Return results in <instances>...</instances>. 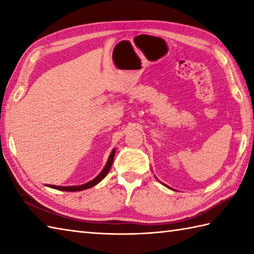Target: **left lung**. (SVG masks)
<instances>
[{"label":"left lung","instance_id":"1","mask_svg":"<svg viewBox=\"0 0 254 254\" xmlns=\"http://www.w3.org/2000/svg\"><path fill=\"white\" fill-rule=\"evenodd\" d=\"M161 183H163V182H161ZM163 185H164V186H165V187H167V188H169V189H171V188H170V187H168V186H167V185H165V183H163Z\"/></svg>","mask_w":254,"mask_h":254}]
</instances>
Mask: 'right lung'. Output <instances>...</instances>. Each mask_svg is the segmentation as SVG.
Here are the masks:
<instances>
[{
  "label": "right lung",
  "instance_id": "1",
  "mask_svg": "<svg viewBox=\"0 0 254 254\" xmlns=\"http://www.w3.org/2000/svg\"><path fill=\"white\" fill-rule=\"evenodd\" d=\"M115 154H116V149L113 148L112 152L109 156V158H108V161L106 166L104 167V169L101 170L100 174L97 176L96 178H94L93 180L88 181L87 183H84V185H80V186H69V187H61V186H53V185H47V187L52 188V189H56V190H60V191H67V192H76V191H83L86 190V189H89L91 187H94L96 185H98V183L104 179V178L108 175V172H109L112 163H113V158H115Z\"/></svg>",
  "mask_w": 254,
  "mask_h": 254
}]
</instances>
